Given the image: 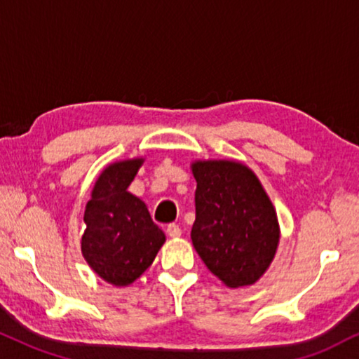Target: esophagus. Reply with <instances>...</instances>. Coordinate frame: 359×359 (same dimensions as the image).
I'll return each instance as SVG.
<instances>
[{
  "mask_svg": "<svg viewBox=\"0 0 359 359\" xmlns=\"http://www.w3.org/2000/svg\"><path fill=\"white\" fill-rule=\"evenodd\" d=\"M167 235H169L170 238H179L180 235H182V229H180L179 224L170 223V224H167Z\"/></svg>",
  "mask_w": 359,
  "mask_h": 359,
  "instance_id": "esophagus-1",
  "label": "esophagus"
}]
</instances>
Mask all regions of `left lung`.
<instances>
[{
	"instance_id": "8db88e82",
	"label": "left lung",
	"mask_w": 359,
	"mask_h": 359,
	"mask_svg": "<svg viewBox=\"0 0 359 359\" xmlns=\"http://www.w3.org/2000/svg\"><path fill=\"white\" fill-rule=\"evenodd\" d=\"M192 174L195 251L228 287L255 284L279 245L274 205L255 172L238 161H195Z\"/></svg>"
}]
</instances>
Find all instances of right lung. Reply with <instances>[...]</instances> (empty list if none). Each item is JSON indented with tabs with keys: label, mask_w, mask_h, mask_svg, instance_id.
I'll list each match as a JSON object with an SVG mask.
<instances>
[{
	"label": "right lung",
	"mask_w": 359,
	"mask_h": 359,
	"mask_svg": "<svg viewBox=\"0 0 359 359\" xmlns=\"http://www.w3.org/2000/svg\"><path fill=\"white\" fill-rule=\"evenodd\" d=\"M142 162L126 159L104 167L85 207L82 255L103 280L118 287L135 283L165 241L146 203L128 192Z\"/></svg>",
	"instance_id": "1"
}]
</instances>
